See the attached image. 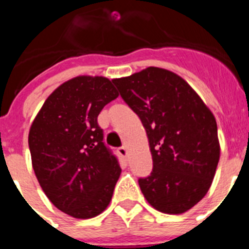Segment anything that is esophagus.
Instances as JSON below:
<instances>
[{"mask_svg": "<svg viewBox=\"0 0 249 249\" xmlns=\"http://www.w3.org/2000/svg\"><path fill=\"white\" fill-rule=\"evenodd\" d=\"M118 153H120V155L122 156L124 160H126V158H127V148H126V147H124V146L120 147V148H118Z\"/></svg>", "mask_w": 249, "mask_h": 249, "instance_id": "1", "label": "esophagus"}]
</instances>
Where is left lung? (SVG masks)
<instances>
[{
  "instance_id": "left-lung-1",
  "label": "left lung",
  "mask_w": 249,
  "mask_h": 249,
  "mask_svg": "<svg viewBox=\"0 0 249 249\" xmlns=\"http://www.w3.org/2000/svg\"><path fill=\"white\" fill-rule=\"evenodd\" d=\"M112 82L146 129L153 169L140 178L155 210L181 214L210 190L219 160L217 122L181 76L148 67Z\"/></svg>"
}]
</instances>
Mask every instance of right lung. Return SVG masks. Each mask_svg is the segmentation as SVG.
Returning <instances> with one entry per match:
<instances>
[{"label":"right lung","mask_w":249,"mask_h":249,"mask_svg":"<svg viewBox=\"0 0 249 249\" xmlns=\"http://www.w3.org/2000/svg\"><path fill=\"white\" fill-rule=\"evenodd\" d=\"M118 92L102 76H77L48 96L28 133L38 183L73 218L101 214L112 199L121 167L103 142L97 117Z\"/></svg>","instance_id":"1"}]
</instances>
